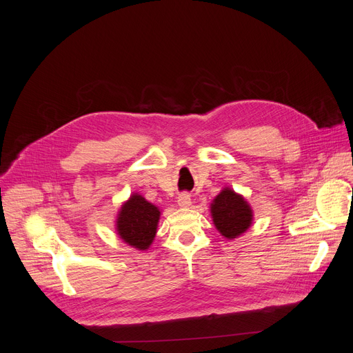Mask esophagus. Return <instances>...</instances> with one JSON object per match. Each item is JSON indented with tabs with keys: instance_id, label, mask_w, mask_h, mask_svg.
Segmentation results:
<instances>
[{
	"instance_id": "obj_1",
	"label": "esophagus",
	"mask_w": 353,
	"mask_h": 353,
	"mask_svg": "<svg viewBox=\"0 0 353 353\" xmlns=\"http://www.w3.org/2000/svg\"><path fill=\"white\" fill-rule=\"evenodd\" d=\"M177 204L180 208H188L191 205V196L187 192H183L177 198Z\"/></svg>"
}]
</instances>
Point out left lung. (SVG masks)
<instances>
[{"instance_id":"8db88e82","label":"left lung","mask_w":353,"mask_h":353,"mask_svg":"<svg viewBox=\"0 0 353 353\" xmlns=\"http://www.w3.org/2000/svg\"><path fill=\"white\" fill-rule=\"evenodd\" d=\"M210 208L216 230L228 240L237 239L253 225V210L247 199L230 187L221 190Z\"/></svg>"}]
</instances>
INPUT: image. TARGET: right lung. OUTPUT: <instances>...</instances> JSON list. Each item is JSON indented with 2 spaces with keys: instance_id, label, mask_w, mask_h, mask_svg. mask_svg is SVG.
Here are the masks:
<instances>
[{
  "instance_id": "1",
  "label": "right lung",
  "mask_w": 353,
  "mask_h": 353,
  "mask_svg": "<svg viewBox=\"0 0 353 353\" xmlns=\"http://www.w3.org/2000/svg\"><path fill=\"white\" fill-rule=\"evenodd\" d=\"M161 219L159 207L132 192L120 207L116 218V233L128 245L145 251L152 245Z\"/></svg>"
}]
</instances>
